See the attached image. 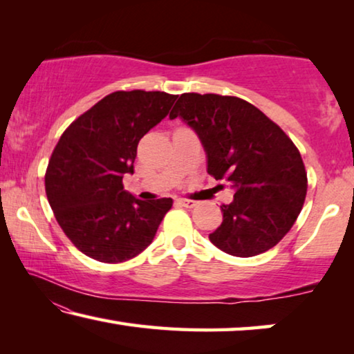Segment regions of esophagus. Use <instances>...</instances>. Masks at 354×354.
Masks as SVG:
<instances>
[{
    "mask_svg": "<svg viewBox=\"0 0 354 354\" xmlns=\"http://www.w3.org/2000/svg\"><path fill=\"white\" fill-rule=\"evenodd\" d=\"M178 203H179V205H181V206H184V207H195L196 205H198V201L187 200V198H179Z\"/></svg>",
    "mask_w": 354,
    "mask_h": 354,
    "instance_id": "1",
    "label": "esophagus"
}]
</instances>
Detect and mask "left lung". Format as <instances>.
I'll list each match as a JSON object with an SVG mask.
<instances>
[{
	"instance_id": "1",
	"label": "left lung",
	"mask_w": 354,
	"mask_h": 354,
	"mask_svg": "<svg viewBox=\"0 0 354 354\" xmlns=\"http://www.w3.org/2000/svg\"><path fill=\"white\" fill-rule=\"evenodd\" d=\"M176 117L200 137L209 175L236 192L221 206L223 221L209 241L237 257L273 248L306 198L308 176L298 148L266 113L237 97L183 93L170 112L171 120Z\"/></svg>"
}]
</instances>
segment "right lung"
Here are the masks:
<instances>
[{
	"label": "right lung",
	"mask_w": 354,
	"mask_h": 354,
	"mask_svg": "<svg viewBox=\"0 0 354 354\" xmlns=\"http://www.w3.org/2000/svg\"><path fill=\"white\" fill-rule=\"evenodd\" d=\"M178 95L113 92L64 131L48 162L45 190L57 223L84 254L133 259L153 242L171 198L142 201L123 189L139 140L169 115Z\"/></svg>",
	"instance_id": "add662e5"
}]
</instances>
